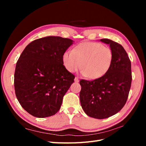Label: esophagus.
<instances>
[{
    "label": "esophagus",
    "instance_id": "34e87169",
    "mask_svg": "<svg viewBox=\"0 0 146 146\" xmlns=\"http://www.w3.org/2000/svg\"><path fill=\"white\" fill-rule=\"evenodd\" d=\"M74 81H75V82H77V83H78V82H79V79H78V78L76 77V78H75V79H74Z\"/></svg>",
    "mask_w": 146,
    "mask_h": 146
}]
</instances>
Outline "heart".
<instances>
[{
    "label": "heart",
    "instance_id": "heart-1",
    "mask_svg": "<svg viewBox=\"0 0 146 146\" xmlns=\"http://www.w3.org/2000/svg\"><path fill=\"white\" fill-rule=\"evenodd\" d=\"M64 68L70 72L80 68L82 74L90 79L102 77L107 72L113 60L111 48L102 44L83 42L74 48L72 51L65 52L62 57Z\"/></svg>",
    "mask_w": 146,
    "mask_h": 146
}]
</instances>
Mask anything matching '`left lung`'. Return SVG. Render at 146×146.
I'll list each match as a JSON object with an SVG mask.
<instances>
[{
	"instance_id": "obj_1",
	"label": "left lung",
	"mask_w": 146,
	"mask_h": 146,
	"mask_svg": "<svg viewBox=\"0 0 146 146\" xmlns=\"http://www.w3.org/2000/svg\"><path fill=\"white\" fill-rule=\"evenodd\" d=\"M100 41L110 44L113 53L112 64L102 77L91 81H80V100L88 116L102 119L116 114L125 105L132 76L131 61L123 47L111 39Z\"/></svg>"
}]
</instances>
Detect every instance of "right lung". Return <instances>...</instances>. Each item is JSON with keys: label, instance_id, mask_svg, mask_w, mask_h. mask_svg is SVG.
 I'll list each match as a JSON object with an SVG mask.
<instances>
[{"label": "right lung", "instance_id": "1", "mask_svg": "<svg viewBox=\"0 0 146 146\" xmlns=\"http://www.w3.org/2000/svg\"><path fill=\"white\" fill-rule=\"evenodd\" d=\"M73 41L60 36L35 39L17 60L15 90L19 104L35 117L43 118L59 111L75 76L66 69L62 57Z\"/></svg>", "mask_w": 146, "mask_h": 146}]
</instances>
